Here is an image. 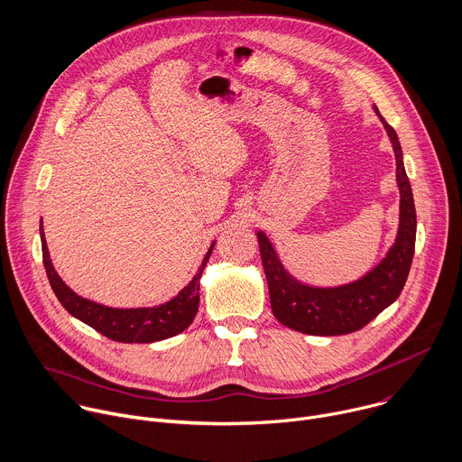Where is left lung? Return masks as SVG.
<instances>
[{
	"mask_svg": "<svg viewBox=\"0 0 462 462\" xmlns=\"http://www.w3.org/2000/svg\"><path fill=\"white\" fill-rule=\"evenodd\" d=\"M375 113L381 118L395 152L397 188L401 195L399 229L386 256L349 284L317 288L293 279L265 233H256L273 315L281 324L295 331L320 337L353 333L392 306L406 284L417 235L413 193L404 169L399 136L381 116L377 107Z\"/></svg>",
	"mask_w": 462,
	"mask_h": 462,
	"instance_id": "left-lung-1",
	"label": "left lung"
}]
</instances>
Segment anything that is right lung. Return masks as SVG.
Here are the masks:
<instances>
[{
    "label": "right lung",
    "instance_id": "right-lung-1",
    "mask_svg": "<svg viewBox=\"0 0 462 462\" xmlns=\"http://www.w3.org/2000/svg\"><path fill=\"white\" fill-rule=\"evenodd\" d=\"M40 236H42V251H43V265L49 276L51 288L58 297L60 304L78 320L97 329L111 340L125 342V344H151L158 340L171 338L183 329H188L195 320L200 302V276L202 271L213 253L215 242L208 249L197 274L191 282L178 291L171 300L152 306V308H109L88 300L74 293L56 273L47 242L43 233V220H40Z\"/></svg>",
    "mask_w": 462,
    "mask_h": 462
}]
</instances>
